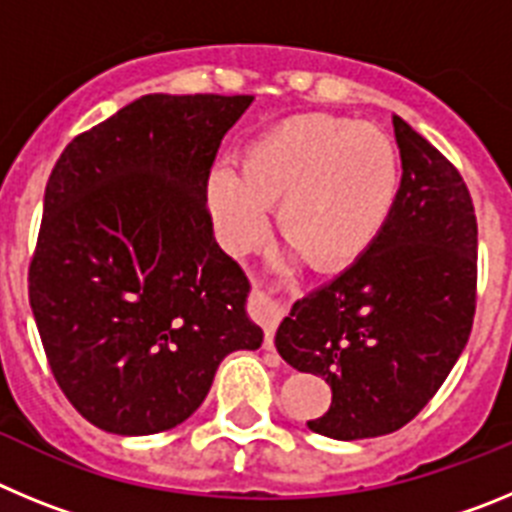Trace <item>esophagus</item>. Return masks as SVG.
I'll return each instance as SVG.
<instances>
[{
    "mask_svg": "<svg viewBox=\"0 0 512 512\" xmlns=\"http://www.w3.org/2000/svg\"><path fill=\"white\" fill-rule=\"evenodd\" d=\"M251 312H253V318L261 323V328H264V336H266L264 348L266 351H274V330H277L279 320L284 318L282 305L256 289V292L251 295Z\"/></svg>",
    "mask_w": 512,
    "mask_h": 512,
    "instance_id": "obj_1",
    "label": "esophagus"
}]
</instances>
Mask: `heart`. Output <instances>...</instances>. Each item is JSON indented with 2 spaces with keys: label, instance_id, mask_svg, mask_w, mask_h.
Masks as SVG:
<instances>
[{
  "label": "heart",
  "instance_id": "b5f03b06",
  "mask_svg": "<svg viewBox=\"0 0 512 512\" xmlns=\"http://www.w3.org/2000/svg\"><path fill=\"white\" fill-rule=\"evenodd\" d=\"M392 140L369 122L295 115L253 138L241 171L212 166L205 184L217 238L233 253L259 241L277 205V228L312 269L351 264L372 246L397 197Z\"/></svg>",
  "mask_w": 512,
  "mask_h": 512
}]
</instances>
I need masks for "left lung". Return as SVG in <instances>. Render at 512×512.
Returning <instances> with one entry per match:
<instances>
[{"mask_svg":"<svg viewBox=\"0 0 512 512\" xmlns=\"http://www.w3.org/2000/svg\"><path fill=\"white\" fill-rule=\"evenodd\" d=\"M402 179L372 246L333 282L297 300L277 351L330 384L307 428L338 441L392 433L428 405L472 333L477 217L449 158L392 115Z\"/></svg>","mask_w":512,"mask_h":512,"instance_id":"1","label":"left lung"}]
</instances>
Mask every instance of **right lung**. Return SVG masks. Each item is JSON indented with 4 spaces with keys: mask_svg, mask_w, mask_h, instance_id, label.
<instances>
[{
    "mask_svg": "<svg viewBox=\"0 0 512 512\" xmlns=\"http://www.w3.org/2000/svg\"><path fill=\"white\" fill-rule=\"evenodd\" d=\"M251 94H146L76 135L45 187L27 289L58 387L92 425L151 436L256 351L246 274L212 235L205 184Z\"/></svg>",
    "mask_w": 512,
    "mask_h": 512,
    "instance_id": "1",
    "label": "right lung"
}]
</instances>
